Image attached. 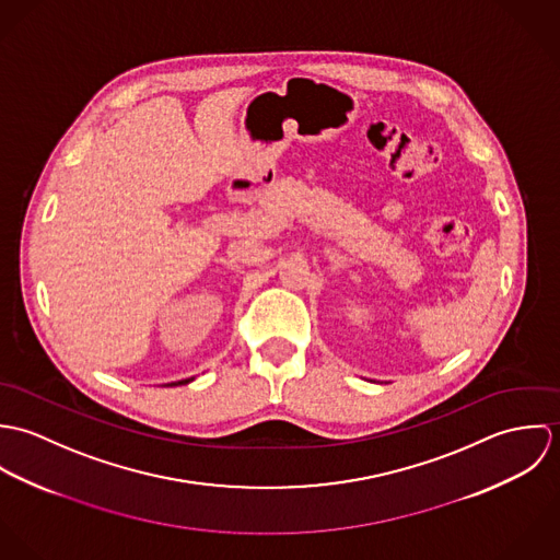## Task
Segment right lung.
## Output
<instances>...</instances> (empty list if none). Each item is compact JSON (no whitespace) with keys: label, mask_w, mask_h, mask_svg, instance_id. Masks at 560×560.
<instances>
[{"label":"right lung","mask_w":560,"mask_h":560,"mask_svg":"<svg viewBox=\"0 0 560 560\" xmlns=\"http://www.w3.org/2000/svg\"><path fill=\"white\" fill-rule=\"evenodd\" d=\"M189 382H191V380H183V382H178V386H180V384H189ZM174 386H176V384H174Z\"/></svg>","instance_id":"right-lung-1"}]
</instances>
